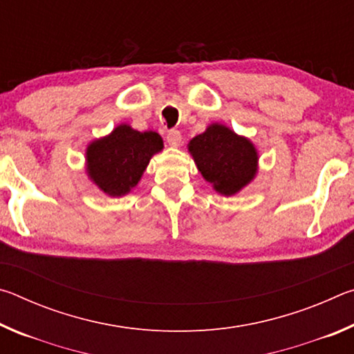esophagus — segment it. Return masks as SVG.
<instances>
[{
	"instance_id": "34e87169",
	"label": "esophagus",
	"mask_w": 354,
	"mask_h": 354,
	"mask_svg": "<svg viewBox=\"0 0 354 354\" xmlns=\"http://www.w3.org/2000/svg\"><path fill=\"white\" fill-rule=\"evenodd\" d=\"M181 133H179L178 129H171L169 131V134H167V142H169L170 147H179L181 145Z\"/></svg>"
}]
</instances>
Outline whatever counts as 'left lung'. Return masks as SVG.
I'll list each match as a JSON object with an SVG mask.
<instances>
[{"mask_svg":"<svg viewBox=\"0 0 354 354\" xmlns=\"http://www.w3.org/2000/svg\"><path fill=\"white\" fill-rule=\"evenodd\" d=\"M189 151L203 178L225 196L242 190L257 173L259 158L253 143L225 124H209L189 142Z\"/></svg>","mask_w":354,"mask_h":354,"instance_id":"left-lung-1","label":"left lung"}]
</instances>
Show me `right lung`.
<instances>
[{
	"label": "right lung",
	"instance_id": "1",
	"mask_svg": "<svg viewBox=\"0 0 354 354\" xmlns=\"http://www.w3.org/2000/svg\"><path fill=\"white\" fill-rule=\"evenodd\" d=\"M162 137L154 131H136L118 124L109 136L86 149L87 176L109 196H123L139 184L149 159L162 151Z\"/></svg>",
	"mask_w": 354,
	"mask_h": 354
}]
</instances>
